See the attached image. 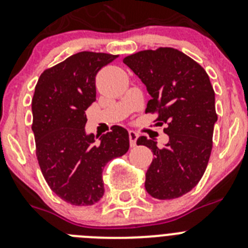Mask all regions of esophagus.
Returning a JSON list of instances; mask_svg holds the SVG:
<instances>
[{
	"mask_svg": "<svg viewBox=\"0 0 248 248\" xmlns=\"http://www.w3.org/2000/svg\"><path fill=\"white\" fill-rule=\"evenodd\" d=\"M139 138V134L136 133V131L130 130L129 131V140H130V146L135 147L136 146V140Z\"/></svg>",
	"mask_w": 248,
	"mask_h": 248,
	"instance_id": "obj_1",
	"label": "esophagus"
}]
</instances>
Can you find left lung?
I'll return each mask as SVG.
<instances>
[{
	"instance_id": "8db88e82",
	"label": "left lung",
	"mask_w": 248,
	"mask_h": 248,
	"mask_svg": "<svg viewBox=\"0 0 248 248\" xmlns=\"http://www.w3.org/2000/svg\"><path fill=\"white\" fill-rule=\"evenodd\" d=\"M123 62L141 79L151 96L146 113H158L157 122L170 140L165 147L140 136L136 144L154 154L145 188L161 201L190 192L203 177L212 154L217 120L215 93L205 70L173 47L144 50Z\"/></svg>"
}]
</instances>
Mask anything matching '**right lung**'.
Returning a JSON list of instances; mask_svg holds the SVG:
<instances>
[{"label":"right lung","mask_w":248,"mask_h":248,"mask_svg":"<svg viewBox=\"0 0 248 248\" xmlns=\"http://www.w3.org/2000/svg\"><path fill=\"white\" fill-rule=\"evenodd\" d=\"M118 55L81 51L40 75L31 99L36 158L50 189L72 205H92L104 194L102 172L129 150V133L114 125L86 133V110L96 101V76Z\"/></svg>","instance_id":"obj_1"}]
</instances>
